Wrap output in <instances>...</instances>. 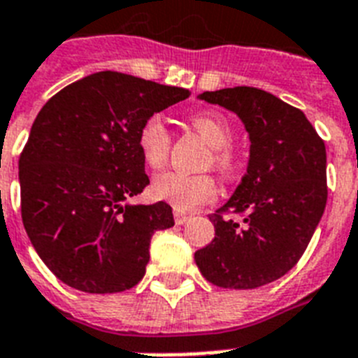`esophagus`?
Here are the masks:
<instances>
[{
  "mask_svg": "<svg viewBox=\"0 0 358 358\" xmlns=\"http://www.w3.org/2000/svg\"><path fill=\"white\" fill-rule=\"evenodd\" d=\"M187 219H189V215H187V213L180 212V210H174V223L184 224Z\"/></svg>",
  "mask_w": 358,
  "mask_h": 358,
  "instance_id": "1",
  "label": "esophagus"
}]
</instances>
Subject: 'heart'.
<instances>
[{"instance_id": "1", "label": "heart", "mask_w": 358, "mask_h": 358, "mask_svg": "<svg viewBox=\"0 0 358 358\" xmlns=\"http://www.w3.org/2000/svg\"><path fill=\"white\" fill-rule=\"evenodd\" d=\"M189 124L212 146L208 165H213L219 173L230 178L238 169V156L232 150L234 128L230 120L219 111H199L189 117ZM173 146V135L159 115H152L141 124L137 131V148L143 162L150 169L165 165ZM156 201L167 202L174 210L189 212L213 201L217 196V180L212 174H184L176 171L157 174L150 185Z\"/></svg>"}]
</instances>
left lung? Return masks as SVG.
<instances>
[{"label": "left lung", "instance_id": "obj_1", "mask_svg": "<svg viewBox=\"0 0 358 358\" xmlns=\"http://www.w3.org/2000/svg\"><path fill=\"white\" fill-rule=\"evenodd\" d=\"M243 120L250 137L247 174L210 215L215 238L195 252L208 282L250 289L299 262L327 204V154L301 109L255 87L202 92ZM232 215L244 219L236 224Z\"/></svg>", "mask_w": 358, "mask_h": 358}]
</instances>
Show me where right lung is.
<instances>
[{"label":"right lung","instance_id":"1","mask_svg":"<svg viewBox=\"0 0 358 358\" xmlns=\"http://www.w3.org/2000/svg\"><path fill=\"white\" fill-rule=\"evenodd\" d=\"M187 96V89L108 70L64 87L36 115L18 162L22 221L70 288L117 294L145 277L152 234L174 219L167 202L126 204L150 184L137 131Z\"/></svg>","mask_w":358,"mask_h":358}]
</instances>
